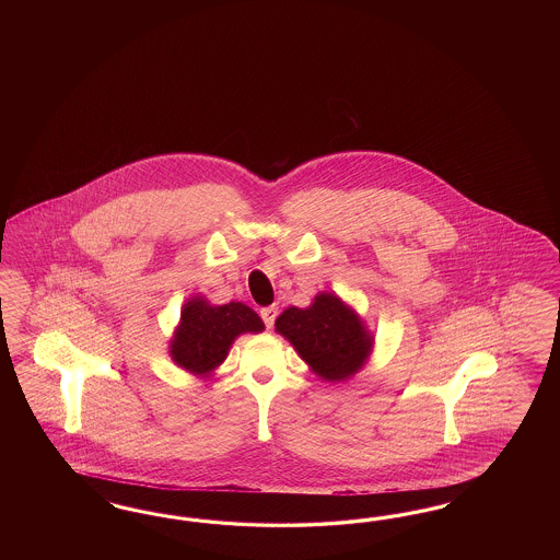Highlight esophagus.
Instances as JSON below:
<instances>
[{"mask_svg":"<svg viewBox=\"0 0 560 560\" xmlns=\"http://www.w3.org/2000/svg\"><path fill=\"white\" fill-rule=\"evenodd\" d=\"M277 314H279V307L277 305H267L260 310V318L267 328H272V324L277 320Z\"/></svg>","mask_w":560,"mask_h":560,"instance_id":"34e87169","label":"esophagus"}]
</instances>
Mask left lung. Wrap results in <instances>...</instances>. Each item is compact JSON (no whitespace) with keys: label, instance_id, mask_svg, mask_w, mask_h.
<instances>
[{"label":"left lung","instance_id":"8db88e82","mask_svg":"<svg viewBox=\"0 0 560 560\" xmlns=\"http://www.w3.org/2000/svg\"><path fill=\"white\" fill-rule=\"evenodd\" d=\"M275 328L314 372L330 382L353 375L372 349V337L353 310L332 293L316 295L314 304L305 310L288 307Z\"/></svg>","mask_w":560,"mask_h":560}]
</instances>
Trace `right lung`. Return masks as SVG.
Returning <instances> with one entry per match:
<instances>
[{
    "instance_id": "add662e5",
    "label": "right lung",
    "mask_w": 560,
    "mask_h": 560,
    "mask_svg": "<svg viewBox=\"0 0 560 560\" xmlns=\"http://www.w3.org/2000/svg\"><path fill=\"white\" fill-rule=\"evenodd\" d=\"M262 328L265 324L248 305H209L203 300H190L180 314L170 355L188 372L209 373L225 359L237 335Z\"/></svg>"
}]
</instances>
